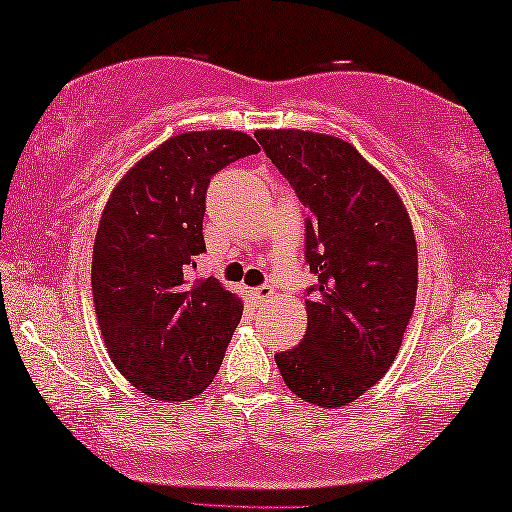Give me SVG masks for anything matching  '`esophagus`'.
Returning <instances> with one entry per match:
<instances>
[{
	"mask_svg": "<svg viewBox=\"0 0 512 512\" xmlns=\"http://www.w3.org/2000/svg\"><path fill=\"white\" fill-rule=\"evenodd\" d=\"M252 294H254V298H256L258 302H263V300H267L271 294H274V289H271L269 285H260V287L252 289Z\"/></svg>",
	"mask_w": 512,
	"mask_h": 512,
	"instance_id": "1",
	"label": "esophagus"
}]
</instances>
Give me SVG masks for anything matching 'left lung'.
<instances>
[{"instance_id":"left-lung-1","label":"left lung","mask_w":512,"mask_h":512,"mask_svg":"<svg viewBox=\"0 0 512 512\" xmlns=\"http://www.w3.org/2000/svg\"><path fill=\"white\" fill-rule=\"evenodd\" d=\"M307 207V331L276 353L287 387L309 404L358 400L398 356L415 307L417 247L391 183L351 143L305 130L254 132Z\"/></svg>"}]
</instances>
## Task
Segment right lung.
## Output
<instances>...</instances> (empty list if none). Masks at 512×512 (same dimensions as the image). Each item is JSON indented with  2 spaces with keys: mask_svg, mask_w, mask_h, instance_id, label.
I'll return each instance as SVG.
<instances>
[{
  "mask_svg": "<svg viewBox=\"0 0 512 512\" xmlns=\"http://www.w3.org/2000/svg\"><path fill=\"white\" fill-rule=\"evenodd\" d=\"M260 148L245 132H183L114 187L92 252V296L103 342L121 375L154 400L205 391L221 369L243 305L216 278L187 274L205 252L212 176Z\"/></svg>",
  "mask_w": 512,
  "mask_h": 512,
  "instance_id": "right-lung-1",
  "label": "right lung"
}]
</instances>
